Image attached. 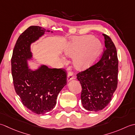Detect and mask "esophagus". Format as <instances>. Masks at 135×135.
I'll use <instances>...</instances> for the list:
<instances>
[{
  "mask_svg": "<svg viewBox=\"0 0 135 135\" xmlns=\"http://www.w3.org/2000/svg\"><path fill=\"white\" fill-rule=\"evenodd\" d=\"M73 78H74V76H73V72H71V71L69 72L68 76H67V81H68V82L71 80L73 79Z\"/></svg>",
  "mask_w": 135,
  "mask_h": 135,
  "instance_id": "obj_1",
  "label": "esophagus"
}]
</instances>
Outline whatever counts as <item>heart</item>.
<instances>
[{"instance_id": "heart-1", "label": "heart", "mask_w": 135, "mask_h": 135, "mask_svg": "<svg viewBox=\"0 0 135 135\" xmlns=\"http://www.w3.org/2000/svg\"><path fill=\"white\" fill-rule=\"evenodd\" d=\"M101 48L100 40L91 35H83L71 38L65 46L64 54L68 56H73L74 66L81 70L94 60Z\"/></svg>"}]
</instances>
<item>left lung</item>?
Segmentation results:
<instances>
[{
  "mask_svg": "<svg viewBox=\"0 0 135 135\" xmlns=\"http://www.w3.org/2000/svg\"><path fill=\"white\" fill-rule=\"evenodd\" d=\"M105 49L99 61L77 74L81 86V100L87 111L97 112L111 101L118 84V59L117 49L108 35L103 34Z\"/></svg>",
  "mask_w": 135,
  "mask_h": 135,
  "instance_id": "8db88e82",
  "label": "left lung"
}]
</instances>
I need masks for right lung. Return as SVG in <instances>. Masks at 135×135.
Masks as SVG:
<instances>
[{"instance_id": "1", "label": "right lung", "mask_w": 135, "mask_h": 135, "mask_svg": "<svg viewBox=\"0 0 135 135\" xmlns=\"http://www.w3.org/2000/svg\"><path fill=\"white\" fill-rule=\"evenodd\" d=\"M49 30L30 26L18 37L11 60L13 84L23 105L34 113L44 115L53 109L61 90L66 84L64 69L48 68L41 65L37 69L28 68L27 60L32 55L30 45Z\"/></svg>"}]
</instances>
